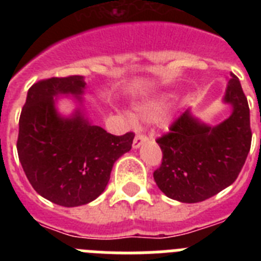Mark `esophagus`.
<instances>
[{
    "label": "esophagus",
    "instance_id": "esophagus-1",
    "mask_svg": "<svg viewBox=\"0 0 261 261\" xmlns=\"http://www.w3.org/2000/svg\"><path fill=\"white\" fill-rule=\"evenodd\" d=\"M146 140H147L146 135H144V133H137L135 137V140H133V147H135V149H137V147L141 146V145L144 144Z\"/></svg>",
    "mask_w": 261,
    "mask_h": 261
}]
</instances>
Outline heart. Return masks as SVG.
I'll return each instance as SVG.
<instances>
[{
    "instance_id": "heart-1",
    "label": "heart",
    "mask_w": 261,
    "mask_h": 261,
    "mask_svg": "<svg viewBox=\"0 0 261 261\" xmlns=\"http://www.w3.org/2000/svg\"><path fill=\"white\" fill-rule=\"evenodd\" d=\"M168 102H170L168 96L147 99L136 106V112L141 119L146 120V121H154L163 116L168 107Z\"/></svg>"
}]
</instances>
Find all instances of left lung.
I'll return each mask as SVG.
<instances>
[{
  "label": "left lung",
  "mask_w": 261,
  "mask_h": 261,
  "mask_svg": "<svg viewBox=\"0 0 261 261\" xmlns=\"http://www.w3.org/2000/svg\"><path fill=\"white\" fill-rule=\"evenodd\" d=\"M225 102L232 106V114L220 125H204L186 111L170 132L156 138L162 163L154 171V180L170 199L188 204L204 201L238 177L252 132L247 98L235 74L229 80Z\"/></svg>",
  "instance_id": "left-lung-1"
}]
</instances>
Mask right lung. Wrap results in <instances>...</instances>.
Masks as SVG:
<instances>
[{
    "instance_id": "right-lung-1",
    "label": "right lung",
    "mask_w": 261,
    "mask_h": 261,
    "mask_svg": "<svg viewBox=\"0 0 261 261\" xmlns=\"http://www.w3.org/2000/svg\"><path fill=\"white\" fill-rule=\"evenodd\" d=\"M82 75L38 81L27 94L19 117L17 150L32 188L61 206L93 201L105 191L112 166L130 150L135 133H107L81 116L61 119L53 105L57 94H82Z\"/></svg>"
}]
</instances>
